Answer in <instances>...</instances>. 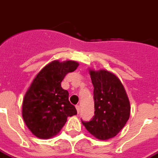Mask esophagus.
I'll use <instances>...</instances> for the list:
<instances>
[{
    "label": "esophagus",
    "mask_w": 158,
    "mask_h": 158,
    "mask_svg": "<svg viewBox=\"0 0 158 158\" xmlns=\"http://www.w3.org/2000/svg\"><path fill=\"white\" fill-rule=\"evenodd\" d=\"M75 107H76L77 112H78V113H79V112H80V106H79V105H77V106H75Z\"/></svg>",
    "instance_id": "esophagus-1"
}]
</instances>
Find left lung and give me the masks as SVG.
<instances>
[{"instance_id": "1", "label": "left lung", "mask_w": 158, "mask_h": 158, "mask_svg": "<svg viewBox=\"0 0 158 158\" xmlns=\"http://www.w3.org/2000/svg\"><path fill=\"white\" fill-rule=\"evenodd\" d=\"M94 87V116L82 120L86 129L96 138L109 139L124 127L130 117V102L118 78L107 70H90Z\"/></svg>"}]
</instances>
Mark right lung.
<instances>
[{
  "label": "right lung",
  "instance_id": "right-lung-1",
  "mask_svg": "<svg viewBox=\"0 0 158 158\" xmlns=\"http://www.w3.org/2000/svg\"><path fill=\"white\" fill-rule=\"evenodd\" d=\"M79 66L74 61H52L35 76L26 92L23 102V118L33 134L40 139H48L61 131L67 117L77 114L69 101V92L61 83L68 73Z\"/></svg>",
  "mask_w": 158,
  "mask_h": 158
}]
</instances>
